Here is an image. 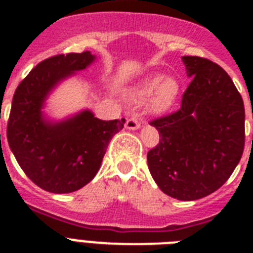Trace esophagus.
<instances>
[{
	"instance_id": "34e87169",
	"label": "esophagus",
	"mask_w": 253,
	"mask_h": 253,
	"mask_svg": "<svg viewBox=\"0 0 253 253\" xmlns=\"http://www.w3.org/2000/svg\"><path fill=\"white\" fill-rule=\"evenodd\" d=\"M125 128L129 129V130H137L140 128V123L138 122L137 118H130L125 123Z\"/></svg>"
}]
</instances>
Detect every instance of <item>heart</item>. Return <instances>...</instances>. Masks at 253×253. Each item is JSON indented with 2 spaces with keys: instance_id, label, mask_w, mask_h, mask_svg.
Here are the masks:
<instances>
[{
  "instance_id": "b5f03b06",
  "label": "heart",
  "mask_w": 253,
  "mask_h": 253,
  "mask_svg": "<svg viewBox=\"0 0 253 253\" xmlns=\"http://www.w3.org/2000/svg\"><path fill=\"white\" fill-rule=\"evenodd\" d=\"M180 84L173 77H165L163 75L147 76L129 91V99L135 102L148 99L147 110L160 115L175 105L180 95Z\"/></svg>"
}]
</instances>
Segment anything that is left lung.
<instances>
[{"label":"left lung","instance_id":"obj_1","mask_svg":"<svg viewBox=\"0 0 253 253\" xmlns=\"http://www.w3.org/2000/svg\"><path fill=\"white\" fill-rule=\"evenodd\" d=\"M191 82L176 113L151 122L160 143L148 169L163 193L198 200L229 178L245 148V105L224 69L200 57H182Z\"/></svg>","mask_w":253,"mask_h":253}]
</instances>
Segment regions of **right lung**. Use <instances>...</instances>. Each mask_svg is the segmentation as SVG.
<instances>
[{
    "label": "right lung",
    "instance_id": "1",
    "mask_svg": "<svg viewBox=\"0 0 253 253\" xmlns=\"http://www.w3.org/2000/svg\"><path fill=\"white\" fill-rule=\"evenodd\" d=\"M95 59L91 51L48 58L22 80L13 95L8 146L25 175L49 193H73L88 184L100 169L111 138L124 128L125 119L105 122L91 110L59 122L44 114L51 91Z\"/></svg>",
    "mask_w": 253,
    "mask_h": 253
}]
</instances>
